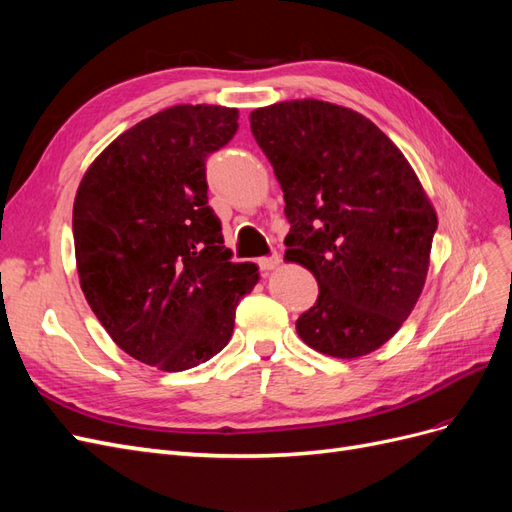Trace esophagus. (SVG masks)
I'll use <instances>...</instances> for the list:
<instances>
[{"mask_svg":"<svg viewBox=\"0 0 512 512\" xmlns=\"http://www.w3.org/2000/svg\"><path fill=\"white\" fill-rule=\"evenodd\" d=\"M280 262H282L280 254L273 252V254L267 256V258H260V260H258V267H260L262 271H273V269L280 267Z\"/></svg>","mask_w":512,"mask_h":512,"instance_id":"esophagus-1","label":"esophagus"}]
</instances>
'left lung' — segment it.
Listing matches in <instances>:
<instances>
[{"label": "left lung", "instance_id": "left-lung-1", "mask_svg": "<svg viewBox=\"0 0 512 512\" xmlns=\"http://www.w3.org/2000/svg\"><path fill=\"white\" fill-rule=\"evenodd\" d=\"M250 123L284 192L286 260L320 288L297 320L299 337L337 359L378 350L425 286L438 215L421 181L352 108L290 100L256 108Z\"/></svg>", "mask_w": 512, "mask_h": 512}]
</instances>
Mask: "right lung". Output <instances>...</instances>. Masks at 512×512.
<instances>
[{"label":"right lung","instance_id":"add662e5","mask_svg":"<svg viewBox=\"0 0 512 512\" xmlns=\"http://www.w3.org/2000/svg\"><path fill=\"white\" fill-rule=\"evenodd\" d=\"M237 108L179 104L136 123L87 168L72 211L91 312L136 361L183 371L235 329L252 262H232L207 205V156L239 128Z\"/></svg>","mask_w":512,"mask_h":512}]
</instances>
